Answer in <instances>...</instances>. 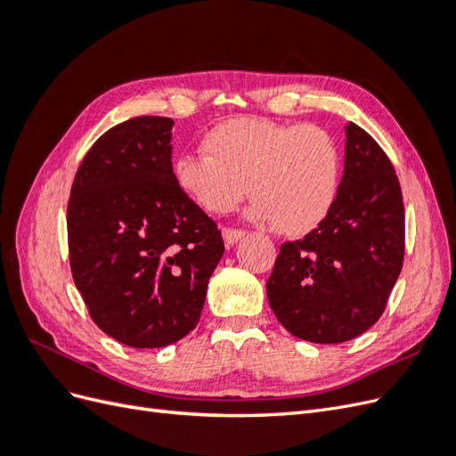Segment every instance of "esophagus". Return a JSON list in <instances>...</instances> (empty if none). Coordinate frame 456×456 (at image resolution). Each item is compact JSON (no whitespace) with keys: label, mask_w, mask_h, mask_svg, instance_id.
I'll use <instances>...</instances> for the list:
<instances>
[{"label":"esophagus","mask_w":456,"mask_h":456,"mask_svg":"<svg viewBox=\"0 0 456 456\" xmlns=\"http://www.w3.org/2000/svg\"><path fill=\"white\" fill-rule=\"evenodd\" d=\"M245 236V230L241 228H230V226H224L223 228V238L228 245H233L238 240H241Z\"/></svg>","instance_id":"obj_1"}]
</instances>
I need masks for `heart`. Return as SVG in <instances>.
Instances as JSON below:
<instances>
[{
	"mask_svg": "<svg viewBox=\"0 0 456 456\" xmlns=\"http://www.w3.org/2000/svg\"><path fill=\"white\" fill-rule=\"evenodd\" d=\"M205 154L173 163L176 186L205 211L226 215L251 190V216L283 236H306L335 209L342 154L320 126L232 118L203 136Z\"/></svg>",
	"mask_w": 456,
	"mask_h": 456,
	"instance_id": "b5f03b06",
	"label": "heart"
}]
</instances>
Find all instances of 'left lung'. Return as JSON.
Masks as SVG:
<instances>
[{
	"instance_id": "obj_1",
	"label": "left lung",
	"mask_w": 456,
	"mask_h": 456,
	"mask_svg": "<svg viewBox=\"0 0 456 456\" xmlns=\"http://www.w3.org/2000/svg\"><path fill=\"white\" fill-rule=\"evenodd\" d=\"M403 255L405 209L394 165L350 123L335 209L302 240L281 243L266 281L268 302L297 338L352 340L379 322Z\"/></svg>"
}]
</instances>
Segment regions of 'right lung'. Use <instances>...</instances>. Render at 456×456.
I'll list each match as a JSON object with an SVG mask.
<instances>
[{"mask_svg":"<svg viewBox=\"0 0 456 456\" xmlns=\"http://www.w3.org/2000/svg\"><path fill=\"white\" fill-rule=\"evenodd\" d=\"M171 118L108 129L81 161L68 200V251L91 320L131 348H161L200 322L224 241L176 186Z\"/></svg>","mask_w":456,"mask_h":456,"instance_id":"obj_1","label":"right lung"}]
</instances>
